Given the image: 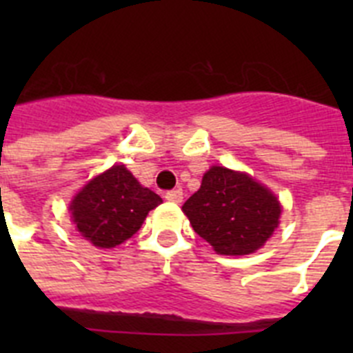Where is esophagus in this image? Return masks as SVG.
Returning <instances> with one entry per match:
<instances>
[{
	"label": "esophagus",
	"mask_w": 353,
	"mask_h": 353,
	"mask_svg": "<svg viewBox=\"0 0 353 353\" xmlns=\"http://www.w3.org/2000/svg\"><path fill=\"white\" fill-rule=\"evenodd\" d=\"M164 198H166L168 201H171V203H182L183 192L182 189H173V191H168Z\"/></svg>",
	"instance_id": "esophagus-1"
}]
</instances>
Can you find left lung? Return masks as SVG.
I'll use <instances>...</instances> for the list:
<instances>
[{"mask_svg":"<svg viewBox=\"0 0 353 353\" xmlns=\"http://www.w3.org/2000/svg\"><path fill=\"white\" fill-rule=\"evenodd\" d=\"M182 210L194 232L219 254L242 256L256 251L272 235L281 205L248 174L214 166Z\"/></svg>","mask_w":353,"mask_h":353,"instance_id":"left-lung-1","label":"left lung"}]
</instances>
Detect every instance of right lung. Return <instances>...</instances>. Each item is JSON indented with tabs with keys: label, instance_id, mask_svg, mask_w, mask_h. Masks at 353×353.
Segmentation results:
<instances>
[{
	"label": "right lung",
	"instance_id": "right-lung-1",
	"mask_svg": "<svg viewBox=\"0 0 353 353\" xmlns=\"http://www.w3.org/2000/svg\"><path fill=\"white\" fill-rule=\"evenodd\" d=\"M162 199L123 166H113L83 187L72 199L77 230L97 248H114L141 228L146 214Z\"/></svg>",
	"mask_w": 353,
	"mask_h": 353
}]
</instances>
